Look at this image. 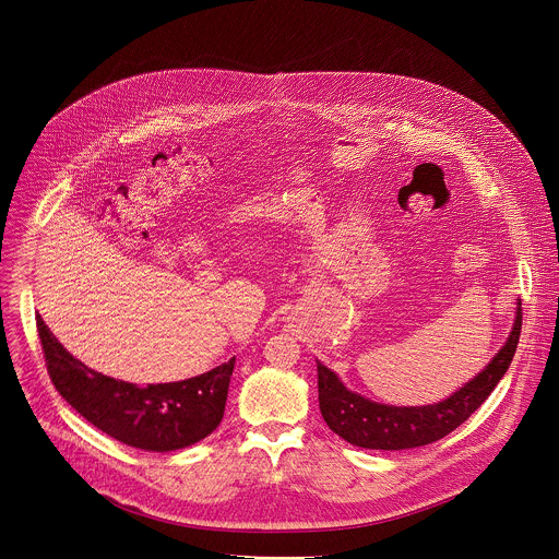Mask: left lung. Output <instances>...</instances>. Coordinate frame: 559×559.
I'll return each instance as SVG.
<instances>
[{
	"label": "left lung",
	"instance_id": "1",
	"mask_svg": "<svg viewBox=\"0 0 559 559\" xmlns=\"http://www.w3.org/2000/svg\"><path fill=\"white\" fill-rule=\"evenodd\" d=\"M521 320V299H516L510 335L484 370L448 399L421 406H396L366 399L348 390L333 370L317 359L320 413L326 426L344 441L368 450H411L443 439L469 419L510 368Z\"/></svg>",
	"mask_w": 559,
	"mask_h": 559
}]
</instances>
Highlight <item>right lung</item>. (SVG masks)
<instances>
[{
  "label": "right lung",
  "mask_w": 559,
  "mask_h": 559,
  "mask_svg": "<svg viewBox=\"0 0 559 559\" xmlns=\"http://www.w3.org/2000/svg\"><path fill=\"white\" fill-rule=\"evenodd\" d=\"M38 335L60 396L92 426L124 445L174 452L202 441L222 424L235 357L187 381L138 388L87 370L40 317Z\"/></svg>",
  "instance_id": "obj_1"
}]
</instances>
